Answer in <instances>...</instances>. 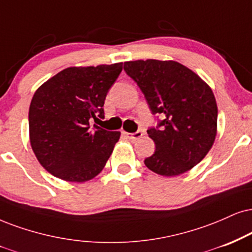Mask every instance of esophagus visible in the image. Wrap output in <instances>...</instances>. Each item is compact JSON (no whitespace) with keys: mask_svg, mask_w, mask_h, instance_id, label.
Here are the masks:
<instances>
[{"mask_svg":"<svg viewBox=\"0 0 252 252\" xmlns=\"http://www.w3.org/2000/svg\"><path fill=\"white\" fill-rule=\"evenodd\" d=\"M124 134L126 135L127 139H129V140H138V139H140L142 135H144V133L138 131L135 133H124Z\"/></svg>","mask_w":252,"mask_h":252,"instance_id":"34e87169","label":"esophagus"}]
</instances>
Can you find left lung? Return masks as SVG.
Returning <instances> with one entry per match:
<instances>
[{
  "instance_id": "1",
  "label": "left lung",
  "mask_w": 252,
  "mask_h": 252,
  "mask_svg": "<svg viewBox=\"0 0 252 252\" xmlns=\"http://www.w3.org/2000/svg\"><path fill=\"white\" fill-rule=\"evenodd\" d=\"M124 70L144 93L157 127L147 129L155 152L145 159L152 172L175 176L203 160L217 133V105L212 89L196 73L174 61H132Z\"/></svg>"
}]
</instances>
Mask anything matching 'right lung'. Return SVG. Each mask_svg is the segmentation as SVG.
Returning a JSON list of instances; mask_svg holds the SVG:
<instances>
[{"instance_id": "right-lung-1", "label": "right lung", "mask_w": 252, "mask_h": 252, "mask_svg": "<svg viewBox=\"0 0 252 252\" xmlns=\"http://www.w3.org/2000/svg\"><path fill=\"white\" fill-rule=\"evenodd\" d=\"M123 63L64 69L40 85L29 107L30 145L56 178L85 182L106 164L120 132L91 124L104 118L108 90Z\"/></svg>"}]
</instances>
